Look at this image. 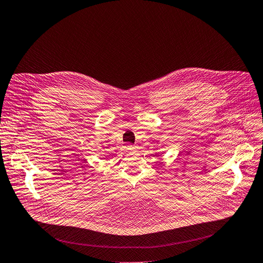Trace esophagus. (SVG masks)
<instances>
[{"label":"esophagus","instance_id":"obj_1","mask_svg":"<svg viewBox=\"0 0 263 263\" xmlns=\"http://www.w3.org/2000/svg\"><path fill=\"white\" fill-rule=\"evenodd\" d=\"M137 148H138L137 145H128V146H126V151L128 152H134L137 151Z\"/></svg>","mask_w":263,"mask_h":263}]
</instances>
